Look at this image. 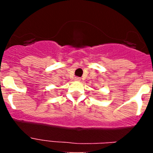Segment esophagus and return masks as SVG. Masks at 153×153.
Here are the masks:
<instances>
[{
    "label": "esophagus",
    "mask_w": 153,
    "mask_h": 153,
    "mask_svg": "<svg viewBox=\"0 0 153 153\" xmlns=\"http://www.w3.org/2000/svg\"><path fill=\"white\" fill-rule=\"evenodd\" d=\"M75 80H80V78L76 76V77H75Z\"/></svg>",
    "instance_id": "esophagus-1"
}]
</instances>
